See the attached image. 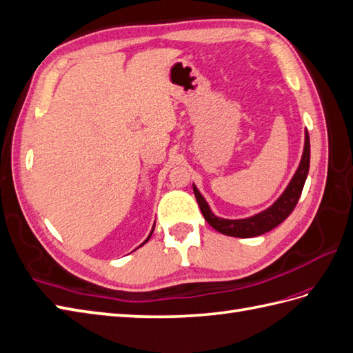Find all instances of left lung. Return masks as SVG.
<instances>
[{
  "label": "left lung",
  "mask_w": 353,
  "mask_h": 353,
  "mask_svg": "<svg viewBox=\"0 0 353 353\" xmlns=\"http://www.w3.org/2000/svg\"><path fill=\"white\" fill-rule=\"evenodd\" d=\"M308 169H310V137H308V132L305 130V141H304V151L303 157H301L299 166L295 172L294 178L290 179L286 190L281 193L279 199L274 202L270 208L265 211L256 214V216L239 219V220H229L214 216L210 205L206 203L201 192L197 190V187L193 184V192L196 196V201L201 206V211L203 214V219L210 223V226L219 230L220 234L235 238H253L266 234V232L277 228L281 221H285L290 212L298 203V199L303 192L305 179L308 175Z\"/></svg>",
  "instance_id": "8db88e82"
}]
</instances>
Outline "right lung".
Wrapping results in <instances>:
<instances>
[{
	"instance_id": "obj_1",
	"label": "right lung",
	"mask_w": 353,
	"mask_h": 353,
	"mask_svg": "<svg viewBox=\"0 0 353 353\" xmlns=\"http://www.w3.org/2000/svg\"><path fill=\"white\" fill-rule=\"evenodd\" d=\"M154 226H156V223H154ZM154 226H152V229H151V232H150V235H148V238H147V239H145V241H143V243H142L141 245H143V244H145V243H147V241H148V239L151 238V235H152V232H154ZM141 245H139V247H141Z\"/></svg>"
}]
</instances>
